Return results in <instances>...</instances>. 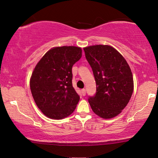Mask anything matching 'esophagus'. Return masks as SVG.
I'll return each instance as SVG.
<instances>
[{
  "instance_id": "1",
  "label": "esophagus",
  "mask_w": 158,
  "mask_h": 158,
  "mask_svg": "<svg viewBox=\"0 0 158 158\" xmlns=\"http://www.w3.org/2000/svg\"><path fill=\"white\" fill-rule=\"evenodd\" d=\"M81 94H82V95H83V96L86 95V89H81Z\"/></svg>"
}]
</instances>
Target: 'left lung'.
Instances as JSON below:
<instances>
[{
  "label": "left lung",
  "mask_w": 158,
  "mask_h": 158,
  "mask_svg": "<svg viewBox=\"0 0 158 158\" xmlns=\"http://www.w3.org/2000/svg\"><path fill=\"white\" fill-rule=\"evenodd\" d=\"M92 68L96 92L89 103L94 114L109 119L121 114L133 92V77L128 62L119 52L107 44L84 48Z\"/></svg>",
  "instance_id": "1"
}]
</instances>
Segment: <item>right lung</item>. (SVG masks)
Here are the masks:
<instances>
[{"label":"right lung","instance_id":"obj_1","mask_svg":"<svg viewBox=\"0 0 158 158\" xmlns=\"http://www.w3.org/2000/svg\"><path fill=\"white\" fill-rule=\"evenodd\" d=\"M81 48H51L35 66L30 79L34 101L44 116L60 120L71 115L79 96L72 86V66L81 59Z\"/></svg>","mask_w":158,"mask_h":158}]
</instances>
